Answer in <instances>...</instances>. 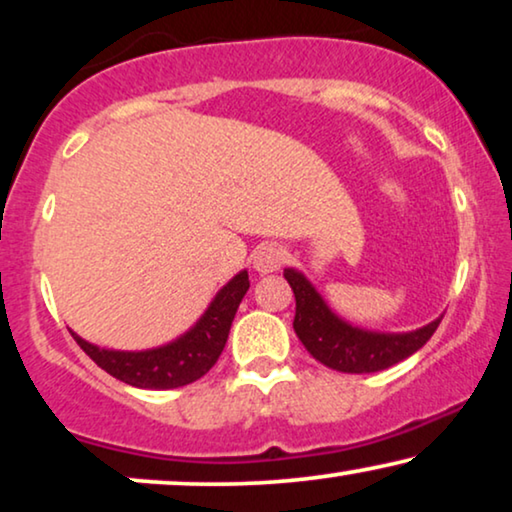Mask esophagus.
Masks as SVG:
<instances>
[{"instance_id": "34e87169", "label": "esophagus", "mask_w": 512, "mask_h": 512, "mask_svg": "<svg viewBox=\"0 0 512 512\" xmlns=\"http://www.w3.org/2000/svg\"><path fill=\"white\" fill-rule=\"evenodd\" d=\"M282 261H284V249L275 242L261 244V247L254 251V268L256 272H261V275H270V272H275L279 265H282Z\"/></svg>"}]
</instances>
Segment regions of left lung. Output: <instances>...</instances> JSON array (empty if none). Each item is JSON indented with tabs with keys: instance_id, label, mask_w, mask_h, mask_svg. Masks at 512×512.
<instances>
[{
	"instance_id": "8db88e82",
	"label": "left lung",
	"mask_w": 512,
	"mask_h": 512,
	"mask_svg": "<svg viewBox=\"0 0 512 512\" xmlns=\"http://www.w3.org/2000/svg\"><path fill=\"white\" fill-rule=\"evenodd\" d=\"M284 277L296 296L293 331L314 359L340 373H377L408 359L429 342L443 319L410 333L363 331L342 321L298 270L286 268Z\"/></svg>"
}]
</instances>
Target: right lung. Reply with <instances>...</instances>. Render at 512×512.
<instances>
[{
    "mask_svg": "<svg viewBox=\"0 0 512 512\" xmlns=\"http://www.w3.org/2000/svg\"><path fill=\"white\" fill-rule=\"evenodd\" d=\"M249 289V275L242 270L223 289L216 293L212 305L202 314L191 331L163 347L144 349V352H116L90 345L79 335L74 340L102 370L114 375L130 387L139 389H177L200 380L209 368L219 361L226 347L230 326Z\"/></svg>",
    "mask_w": 512,
    "mask_h": 512,
    "instance_id": "add662e5",
    "label": "right lung"
}]
</instances>
